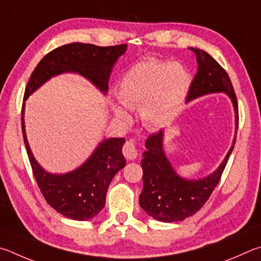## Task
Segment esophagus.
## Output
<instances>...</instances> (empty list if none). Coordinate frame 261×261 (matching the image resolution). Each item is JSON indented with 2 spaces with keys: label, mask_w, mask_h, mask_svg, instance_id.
<instances>
[{
  "label": "esophagus",
  "mask_w": 261,
  "mask_h": 261,
  "mask_svg": "<svg viewBox=\"0 0 261 261\" xmlns=\"http://www.w3.org/2000/svg\"><path fill=\"white\" fill-rule=\"evenodd\" d=\"M122 153L123 156H125L127 159H129V161H133L136 157L139 156V149L136 148V145L133 142H126V144L123 145V149H122Z\"/></svg>",
  "instance_id": "1"
}]
</instances>
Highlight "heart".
Segmentation results:
<instances>
[{
  "label": "heart",
  "instance_id": "b5f03b06",
  "mask_svg": "<svg viewBox=\"0 0 261 261\" xmlns=\"http://www.w3.org/2000/svg\"><path fill=\"white\" fill-rule=\"evenodd\" d=\"M191 86V75L184 64L145 59L128 70L119 82L120 104H112L113 114L129 122L128 110L140 109V117L148 128H159L174 119L184 107Z\"/></svg>",
  "mask_w": 261,
  "mask_h": 261
}]
</instances>
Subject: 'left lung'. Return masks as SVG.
Here are the masks:
<instances>
[{"label": "left lung", "instance_id": "8db88e82", "mask_svg": "<svg viewBox=\"0 0 261 261\" xmlns=\"http://www.w3.org/2000/svg\"><path fill=\"white\" fill-rule=\"evenodd\" d=\"M196 55L198 67L191 81L186 102L210 94L223 93L229 97L235 112V133L231 147L220 165L211 174L198 179H187L177 174L164 150V130L152 134L145 142L147 150L142 154L143 190L140 195V206L148 216L158 221H182L203 206L219 184L226 164L236 142L239 127V108L236 95L227 72L207 53L190 47Z\"/></svg>", "mask_w": 261, "mask_h": 261}]
</instances>
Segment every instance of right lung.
<instances>
[{
	"instance_id": "1",
	"label": "right lung",
	"mask_w": 261,
	"mask_h": 261,
	"mask_svg": "<svg viewBox=\"0 0 261 261\" xmlns=\"http://www.w3.org/2000/svg\"><path fill=\"white\" fill-rule=\"evenodd\" d=\"M127 44L98 47L73 42L62 45L41 59L26 86L21 111V129L35 180L47 203L58 213L77 221L90 220L102 211L110 182L125 167L123 138L104 139L85 163L66 173H50L36 161L27 141L25 129V102L30 95L51 77L63 73H75L91 82L107 95L112 70Z\"/></svg>"
}]
</instances>
